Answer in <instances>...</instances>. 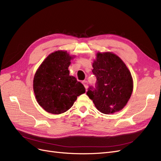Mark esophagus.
I'll return each mask as SVG.
<instances>
[{
	"instance_id": "1",
	"label": "esophagus",
	"mask_w": 161,
	"mask_h": 161,
	"mask_svg": "<svg viewBox=\"0 0 161 161\" xmlns=\"http://www.w3.org/2000/svg\"><path fill=\"white\" fill-rule=\"evenodd\" d=\"M82 84L84 85V86H85V89H88V87H89V84H88V82H87L86 80H84V81H82Z\"/></svg>"
}]
</instances>
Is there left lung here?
Listing matches in <instances>:
<instances>
[{"instance_id": "8db88e82", "label": "left lung", "mask_w": 161, "mask_h": 161, "mask_svg": "<svg viewBox=\"0 0 161 161\" xmlns=\"http://www.w3.org/2000/svg\"><path fill=\"white\" fill-rule=\"evenodd\" d=\"M92 72L97 77L96 88L90 87L86 95L96 108L105 114H114L127 104L133 91L131 72L115 53L97 52Z\"/></svg>"}]
</instances>
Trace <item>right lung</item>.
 <instances>
[{"label": "right lung", "mask_w": 161, "mask_h": 161, "mask_svg": "<svg viewBox=\"0 0 161 161\" xmlns=\"http://www.w3.org/2000/svg\"><path fill=\"white\" fill-rule=\"evenodd\" d=\"M74 58L66 51L53 52L36 72L34 94L38 104L48 113H64L71 108L78 96L85 92L83 85L69 75V67Z\"/></svg>", "instance_id": "right-lung-1"}]
</instances>
